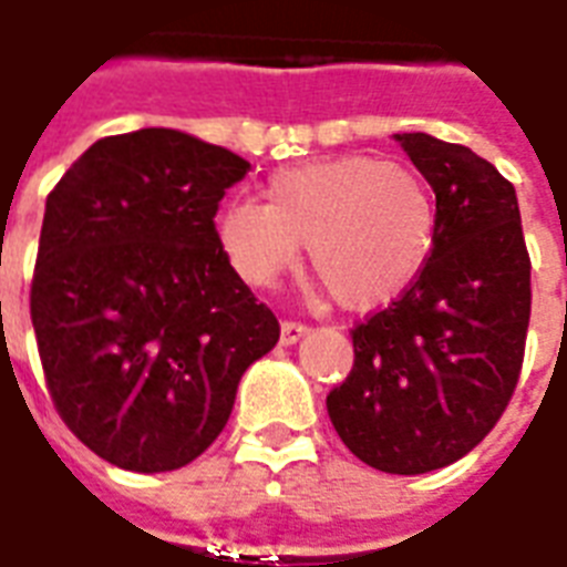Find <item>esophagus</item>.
I'll use <instances>...</instances> for the list:
<instances>
[{
	"label": "esophagus",
	"instance_id": "esophagus-1",
	"mask_svg": "<svg viewBox=\"0 0 567 567\" xmlns=\"http://www.w3.org/2000/svg\"><path fill=\"white\" fill-rule=\"evenodd\" d=\"M306 332H309V327L302 320H282V336H279V341L282 344H297Z\"/></svg>",
	"mask_w": 567,
	"mask_h": 567
}]
</instances>
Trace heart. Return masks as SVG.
Wrapping results in <instances>:
<instances>
[{
	"mask_svg": "<svg viewBox=\"0 0 567 567\" xmlns=\"http://www.w3.org/2000/svg\"><path fill=\"white\" fill-rule=\"evenodd\" d=\"M217 238L252 288H270L306 244L311 274L338 302L377 306L426 265L435 203L412 167L344 155L279 171L267 182V205L231 199Z\"/></svg>",
	"mask_w": 567,
	"mask_h": 567,
	"instance_id": "obj_1",
	"label": "heart"
}]
</instances>
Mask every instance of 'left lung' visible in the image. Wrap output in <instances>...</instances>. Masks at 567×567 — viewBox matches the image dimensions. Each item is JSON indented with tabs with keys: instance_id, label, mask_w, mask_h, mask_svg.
I'll use <instances>...</instances> for the list:
<instances>
[{
	"instance_id": "left-lung-1",
	"label": "left lung",
	"mask_w": 567,
	"mask_h": 567,
	"mask_svg": "<svg viewBox=\"0 0 567 567\" xmlns=\"http://www.w3.org/2000/svg\"><path fill=\"white\" fill-rule=\"evenodd\" d=\"M435 190V244L385 309L350 329L353 371L329 417L364 465L426 474L453 465L506 412L529 327V252L518 196L462 144L394 135Z\"/></svg>"
}]
</instances>
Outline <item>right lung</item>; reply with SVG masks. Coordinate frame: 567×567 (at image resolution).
Instances as JSON below:
<instances>
[{
    "label": "right lung",
    "mask_w": 567,
    "mask_h": 567,
    "mask_svg": "<svg viewBox=\"0 0 567 567\" xmlns=\"http://www.w3.org/2000/svg\"><path fill=\"white\" fill-rule=\"evenodd\" d=\"M249 162L176 128L102 137L47 196L31 323L66 430L158 474L229 421L279 320L223 252L214 214Z\"/></svg>",
    "instance_id": "1"
}]
</instances>
